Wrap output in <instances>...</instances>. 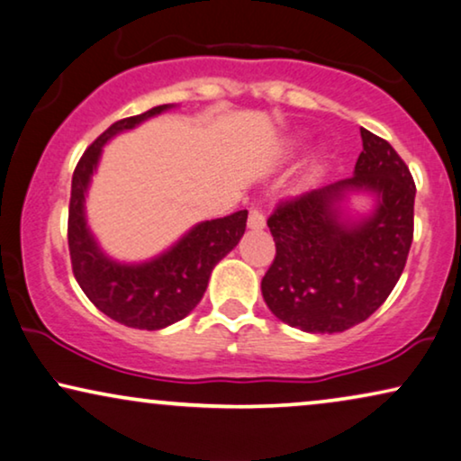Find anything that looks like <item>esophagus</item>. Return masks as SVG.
Segmentation results:
<instances>
[{
  "label": "esophagus",
  "instance_id": "34e87169",
  "mask_svg": "<svg viewBox=\"0 0 461 461\" xmlns=\"http://www.w3.org/2000/svg\"><path fill=\"white\" fill-rule=\"evenodd\" d=\"M249 227L250 230H263V227H266V214L253 208V211L249 212Z\"/></svg>",
  "mask_w": 461,
  "mask_h": 461
}]
</instances>
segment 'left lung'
<instances>
[{"label":"left lung","instance_id":"obj_1","mask_svg":"<svg viewBox=\"0 0 461 461\" xmlns=\"http://www.w3.org/2000/svg\"><path fill=\"white\" fill-rule=\"evenodd\" d=\"M354 176L276 206L267 227L274 263L263 276L267 308L305 333H341L382 305L401 278L413 242L415 183L388 140L360 128ZM371 193L363 220L342 211L348 193Z\"/></svg>","mask_w":461,"mask_h":461}]
</instances>
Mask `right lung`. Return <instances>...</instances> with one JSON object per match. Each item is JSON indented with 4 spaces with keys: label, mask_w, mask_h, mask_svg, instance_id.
<instances>
[{
    "label": "right lung",
    "mask_w": 461,
    "mask_h": 461,
    "mask_svg": "<svg viewBox=\"0 0 461 461\" xmlns=\"http://www.w3.org/2000/svg\"><path fill=\"white\" fill-rule=\"evenodd\" d=\"M170 107L173 105H158L140 115L115 122L84 151L73 170L67 225L73 276L86 297L103 314L131 329L158 330L183 321L200 303L212 267L240 242L247 230L249 211L202 221L168 250L145 263L113 261L90 234L84 200L90 176L101 159L103 145L115 134L132 131L140 122Z\"/></svg>",
    "instance_id": "obj_1"
}]
</instances>
